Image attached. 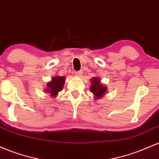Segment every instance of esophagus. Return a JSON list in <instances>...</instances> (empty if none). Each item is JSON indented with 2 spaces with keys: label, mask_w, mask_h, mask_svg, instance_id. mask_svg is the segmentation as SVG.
<instances>
[{
  "label": "esophagus",
  "mask_w": 159,
  "mask_h": 159,
  "mask_svg": "<svg viewBox=\"0 0 159 159\" xmlns=\"http://www.w3.org/2000/svg\"><path fill=\"white\" fill-rule=\"evenodd\" d=\"M75 75L76 77H78V78H81V75H82L81 72H75Z\"/></svg>",
  "instance_id": "1"
}]
</instances>
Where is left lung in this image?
Here are the masks:
<instances>
[{"label": "left lung", "instance_id": "8db88e82", "mask_svg": "<svg viewBox=\"0 0 159 159\" xmlns=\"http://www.w3.org/2000/svg\"><path fill=\"white\" fill-rule=\"evenodd\" d=\"M107 90V86H105L102 83H101L100 78L98 77L91 78L90 90L94 95V99H100L102 97H103L106 93Z\"/></svg>", "mask_w": 159, "mask_h": 159}]
</instances>
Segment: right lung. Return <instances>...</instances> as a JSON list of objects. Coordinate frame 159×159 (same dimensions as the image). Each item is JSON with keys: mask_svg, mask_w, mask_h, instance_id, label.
I'll use <instances>...</instances> for the list:
<instances>
[{"mask_svg": "<svg viewBox=\"0 0 159 159\" xmlns=\"http://www.w3.org/2000/svg\"><path fill=\"white\" fill-rule=\"evenodd\" d=\"M66 78L64 76L55 75L52 78V81L47 83L46 88H45L44 91L47 93L50 94L52 98H54L57 96L58 93L63 90V85H64Z\"/></svg>", "mask_w": 159, "mask_h": 159, "instance_id": "1", "label": "right lung"}]
</instances>
